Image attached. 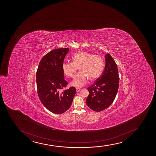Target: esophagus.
Segmentation results:
<instances>
[{"label": "esophagus", "mask_w": 156, "mask_h": 156, "mask_svg": "<svg viewBox=\"0 0 156 156\" xmlns=\"http://www.w3.org/2000/svg\"><path fill=\"white\" fill-rule=\"evenodd\" d=\"M81 90V88H76V90L77 92H79V91H80Z\"/></svg>", "instance_id": "1"}]
</instances>
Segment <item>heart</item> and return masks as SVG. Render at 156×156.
Listing matches in <instances>:
<instances>
[{
    "mask_svg": "<svg viewBox=\"0 0 156 156\" xmlns=\"http://www.w3.org/2000/svg\"><path fill=\"white\" fill-rule=\"evenodd\" d=\"M72 62H64L62 70L65 75L73 77L77 68L80 72L71 82V85L80 87L86 84L88 79L93 81L100 76L104 68V61L101 56L87 52H78L72 57Z\"/></svg>",
    "mask_w": 156,
    "mask_h": 156,
    "instance_id": "1",
    "label": "heart"
}]
</instances>
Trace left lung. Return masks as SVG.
<instances>
[{"mask_svg":"<svg viewBox=\"0 0 156 156\" xmlns=\"http://www.w3.org/2000/svg\"><path fill=\"white\" fill-rule=\"evenodd\" d=\"M105 61L106 65L102 75L87 88L90 94L86 99V104L96 112L106 109L112 104L119 86L117 66L109 54L105 55Z\"/></svg>","mask_w":156,"mask_h":156,"instance_id":"1","label":"left lung"}]
</instances>
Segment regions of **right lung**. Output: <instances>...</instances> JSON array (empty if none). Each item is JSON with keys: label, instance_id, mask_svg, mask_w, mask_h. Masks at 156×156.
<instances>
[{"label": "right lung", "instance_id": "right-lung-1", "mask_svg": "<svg viewBox=\"0 0 156 156\" xmlns=\"http://www.w3.org/2000/svg\"><path fill=\"white\" fill-rule=\"evenodd\" d=\"M69 51V48L50 51L42 58L36 72L39 98L49 111L56 114L64 113L70 108L76 93L74 87L61 90L68 85L62 65Z\"/></svg>", "mask_w": 156, "mask_h": 156}]
</instances>
